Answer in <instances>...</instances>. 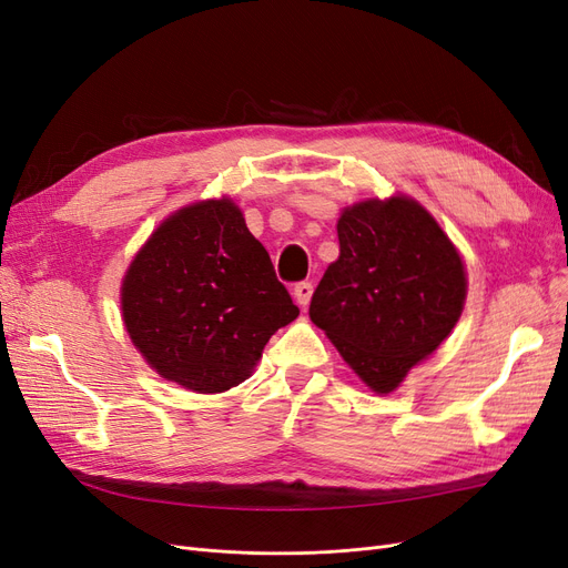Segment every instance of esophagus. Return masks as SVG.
<instances>
[{
    "label": "esophagus",
    "mask_w": 568,
    "mask_h": 568,
    "mask_svg": "<svg viewBox=\"0 0 568 568\" xmlns=\"http://www.w3.org/2000/svg\"><path fill=\"white\" fill-rule=\"evenodd\" d=\"M294 298H296V303L305 311L307 303H311V298H313V284H311V282L296 284V286H294Z\"/></svg>",
    "instance_id": "obj_1"
}]
</instances>
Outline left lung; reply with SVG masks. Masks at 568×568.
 <instances>
[{
	"instance_id": "8db88e82",
	"label": "left lung",
	"mask_w": 568,
	"mask_h": 568,
	"mask_svg": "<svg viewBox=\"0 0 568 568\" xmlns=\"http://www.w3.org/2000/svg\"><path fill=\"white\" fill-rule=\"evenodd\" d=\"M336 234L338 257L307 315L359 382L388 395L455 329L467 267L438 220L407 194L346 205Z\"/></svg>"
}]
</instances>
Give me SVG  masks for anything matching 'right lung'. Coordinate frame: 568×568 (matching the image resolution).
<instances>
[{"label":"right lung","mask_w":568,"mask_h":568,"mask_svg":"<svg viewBox=\"0 0 568 568\" xmlns=\"http://www.w3.org/2000/svg\"><path fill=\"white\" fill-rule=\"evenodd\" d=\"M120 315L144 363L194 393L246 382L270 336L298 317L230 196L186 203L134 253Z\"/></svg>","instance_id":"add662e5"}]
</instances>
